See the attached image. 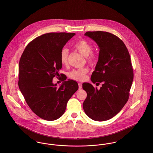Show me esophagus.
Returning <instances> with one entry per match:
<instances>
[{"label":"esophagus","instance_id":"34e87169","mask_svg":"<svg viewBox=\"0 0 153 153\" xmlns=\"http://www.w3.org/2000/svg\"><path fill=\"white\" fill-rule=\"evenodd\" d=\"M78 86H79V89H81L82 87V84H81V82H79V83H78Z\"/></svg>","mask_w":153,"mask_h":153}]
</instances>
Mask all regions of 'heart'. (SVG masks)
I'll use <instances>...</instances> for the list:
<instances>
[{"instance_id":"1","label":"heart","mask_w":153,"mask_h":153,"mask_svg":"<svg viewBox=\"0 0 153 153\" xmlns=\"http://www.w3.org/2000/svg\"><path fill=\"white\" fill-rule=\"evenodd\" d=\"M74 48L81 55L86 56L87 61L89 65H92L97 61V55L92 51V46L87 40L81 39L78 41L74 45ZM68 50L66 48L62 49L60 53V61L62 65H66L68 64ZM88 71V68L86 67L74 69L69 73V77L75 81H82L85 79Z\"/></svg>"}]
</instances>
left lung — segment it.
<instances>
[{"mask_svg":"<svg viewBox=\"0 0 153 153\" xmlns=\"http://www.w3.org/2000/svg\"><path fill=\"white\" fill-rule=\"evenodd\" d=\"M100 48L98 61L91 80L94 84L102 82L100 89L89 83L82 88L87 93L83 108L93 120L103 121L116 115L127 103L134 78L128 51L118 36L107 32H87Z\"/></svg>","mask_w":153,"mask_h":153,"instance_id":"left-lung-1","label":"left lung"}]
</instances>
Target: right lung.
Masks as SVG:
<instances>
[{"instance_id": "obj_1", "label": "right lung", "mask_w": 153, "mask_h": 153, "mask_svg": "<svg viewBox=\"0 0 153 153\" xmlns=\"http://www.w3.org/2000/svg\"><path fill=\"white\" fill-rule=\"evenodd\" d=\"M75 33H48L39 36L25 48L19 64L18 85L31 110L47 121L60 118L66 104L78 89V83L64 77L57 87L52 79L62 68L60 53Z\"/></svg>"}]
</instances>
